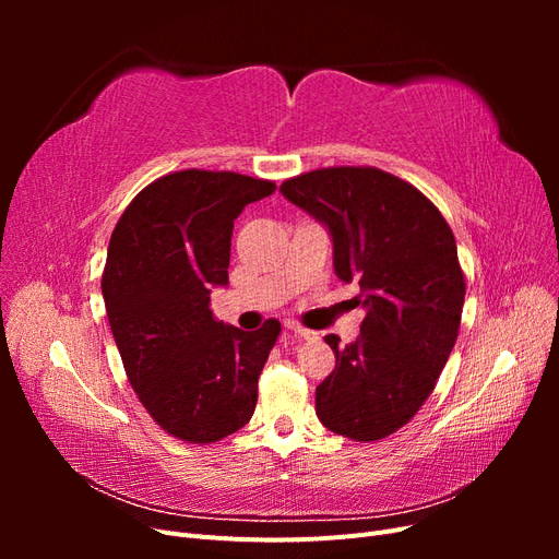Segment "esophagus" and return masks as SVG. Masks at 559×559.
<instances>
[{
  "label": "esophagus",
  "mask_w": 559,
  "mask_h": 559,
  "mask_svg": "<svg viewBox=\"0 0 559 559\" xmlns=\"http://www.w3.org/2000/svg\"><path fill=\"white\" fill-rule=\"evenodd\" d=\"M286 331L294 333V335H298V337H302V341H312V337L317 335L314 331H310V329H302V326H298V324H286Z\"/></svg>",
  "instance_id": "1"
}]
</instances>
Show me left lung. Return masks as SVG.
<instances>
[{
	"mask_svg": "<svg viewBox=\"0 0 559 559\" xmlns=\"http://www.w3.org/2000/svg\"><path fill=\"white\" fill-rule=\"evenodd\" d=\"M280 191L324 224L343 282H359L366 317L317 386L321 425L373 443L417 415L448 364L466 282L452 228L413 183L368 165L319 167Z\"/></svg>",
	"mask_w": 559,
	"mask_h": 559,
	"instance_id": "8db88e82",
	"label": "left lung"
}]
</instances>
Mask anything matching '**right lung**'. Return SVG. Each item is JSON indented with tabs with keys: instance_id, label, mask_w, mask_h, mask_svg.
Here are the masks:
<instances>
[{
	"instance_id": "right-lung-1",
	"label": "right lung",
	"mask_w": 559,
	"mask_h": 559,
	"mask_svg": "<svg viewBox=\"0 0 559 559\" xmlns=\"http://www.w3.org/2000/svg\"><path fill=\"white\" fill-rule=\"evenodd\" d=\"M275 181L181 170L142 189L111 233L103 273L109 326L126 376L156 425L207 445L242 429L282 324L216 321L210 289L228 284L233 222Z\"/></svg>"
}]
</instances>
